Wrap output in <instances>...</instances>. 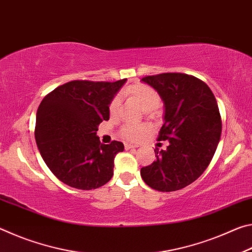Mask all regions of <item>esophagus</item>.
I'll list each match as a JSON object with an SVG mask.
<instances>
[{
  "label": "esophagus",
  "instance_id": "obj_1",
  "mask_svg": "<svg viewBox=\"0 0 252 252\" xmlns=\"http://www.w3.org/2000/svg\"><path fill=\"white\" fill-rule=\"evenodd\" d=\"M125 148L126 149V150H129V149L135 148V146H133V144H130V143H126V144H125Z\"/></svg>",
  "mask_w": 252,
  "mask_h": 252
}]
</instances>
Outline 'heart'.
<instances>
[{
    "instance_id": "b5f03b06",
    "label": "heart",
    "mask_w": 252,
    "mask_h": 252,
    "mask_svg": "<svg viewBox=\"0 0 252 252\" xmlns=\"http://www.w3.org/2000/svg\"><path fill=\"white\" fill-rule=\"evenodd\" d=\"M126 95H129L132 100L138 102L140 106L144 111H153L156 110L161 103V96L155 89L151 88L150 85L144 83H136L131 85L125 91ZM121 108V101L119 96H114L109 103V112L112 117H116L120 112ZM148 130V126L144 125H123L120 130H119V134L121 135L126 141H139L142 138Z\"/></svg>"
}]
</instances>
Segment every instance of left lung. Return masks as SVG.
<instances>
[{"instance_id": "1", "label": "left lung", "mask_w": 252, "mask_h": 252, "mask_svg": "<svg viewBox=\"0 0 252 252\" xmlns=\"http://www.w3.org/2000/svg\"><path fill=\"white\" fill-rule=\"evenodd\" d=\"M142 81L164 102L158 140L169 144L165 150L156 148L157 160L141 169V177L155 190H180L201 176L217 150L222 127L218 103L210 88L193 75L161 73Z\"/></svg>"}]
</instances>
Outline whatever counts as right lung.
Segmentation results:
<instances>
[{
  "instance_id": "add662e5",
  "label": "right lung",
  "mask_w": 252,
  "mask_h": 252,
  "mask_svg": "<svg viewBox=\"0 0 252 252\" xmlns=\"http://www.w3.org/2000/svg\"><path fill=\"white\" fill-rule=\"evenodd\" d=\"M126 79L116 82L74 80L46 94L36 112L35 141L52 173L75 189L100 188L113 176L122 142L102 144L97 126L109 120V103Z\"/></svg>"
}]
</instances>
